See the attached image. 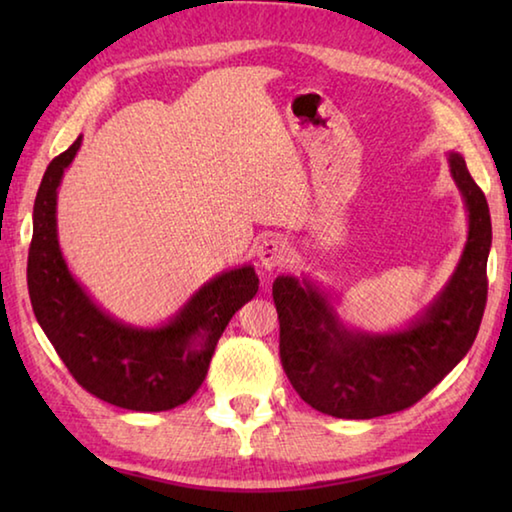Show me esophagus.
Masks as SVG:
<instances>
[{"label": "esophagus", "instance_id": "esophagus-1", "mask_svg": "<svg viewBox=\"0 0 512 512\" xmlns=\"http://www.w3.org/2000/svg\"><path fill=\"white\" fill-rule=\"evenodd\" d=\"M291 259V246L282 237H268L257 248V262L262 264L264 271H275Z\"/></svg>", "mask_w": 512, "mask_h": 512}]
</instances>
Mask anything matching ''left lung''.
Returning <instances> with one entry per match:
<instances>
[{"mask_svg":"<svg viewBox=\"0 0 512 512\" xmlns=\"http://www.w3.org/2000/svg\"><path fill=\"white\" fill-rule=\"evenodd\" d=\"M447 162L463 196L467 239L445 287L409 325L363 332L345 323L332 296L311 277H275L282 368L311 409L345 420L404 411L472 348L488 298L492 223L488 201L463 155L452 151Z\"/></svg>","mask_w":512,"mask_h":512,"instance_id":"left-lung-1","label":"left lung"}]
</instances>
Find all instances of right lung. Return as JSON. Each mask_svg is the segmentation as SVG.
Segmentation results:
<instances>
[{
	"mask_svg": "<svg viewBox=\"0 0 512 512\" xmlns=\"http://www.w3.org/2000/svg\"><path fill=\"white\" fill-rule=\"evenodd\" d=\"M83 135L49 162L33 205L29 296L42 332L74 379L99 400L128 411L185 404L210 368L230 318L255 298L259 277L244 264L205 282L167 323L140 327L101 309L69 271L58 244V187Z\"/></svg>",
	"mask_w": 512,
	"mask_h": 512,
	"instance_id": "1",
	"label": "right lung"
}]
</instances>
